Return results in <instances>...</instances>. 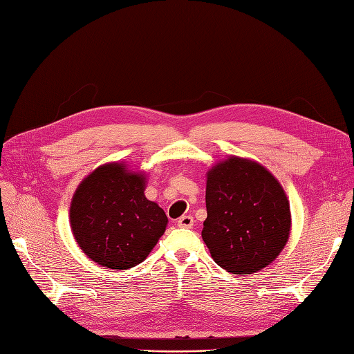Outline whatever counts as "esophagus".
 I'll return each instance as SVG.
<instances>
[{"label":"esophagus","instance_id":"esophagus-1","mask_svg":"<svg viewBox=\"0 0 354 354\" xmlns=\"http://www.w3.org/2000/svg\"><path fill=\"white\" fill-rule=\"evenodd\" d=\"M177 226H180V227H192L194 226V217L192 216H181L177 221Z\"/></svg>","mask_w":354,"mask_h":354}]
</instances>
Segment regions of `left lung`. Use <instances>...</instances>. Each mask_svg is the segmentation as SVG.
I'll return each mask as SVG.
<instances>
[{"instance_id": "8db88e82", "label": "left lung", "mask_w": 354, "mask_h": 354, "mask_svg": "<svg viewBox=\"0 0 354 354\" xmlns=\"http://www.w3.org/2000/svg\"><path fill=\"white\" fill-rule=\"evenodd\" d=\"M203 240L214 262L232 274L270 265L289 240L290 204L268 169L231 156L207 173Z\"/></svg>"}]
</instances>
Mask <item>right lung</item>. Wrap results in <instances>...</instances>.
<instances>
[{
    "label": "right lung",
    "mask_w": 354,
    "mask_h": 354,
    "mask_svg": "<svg viewBox=\"0 0 354 354\" xmlns=\"http://www.w3.org/2000/svg\"><path fill=\"white\" fill-rule=\"evenodd\" d=\"M146 176L123 162L98 167L75 189L70 223L91 261L111 270L141 263L164 235L168 217L145 195Z\"/></svg>",
    "instance_id": "right-lung-1"
}]
</instances>
